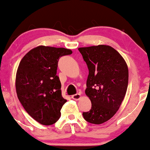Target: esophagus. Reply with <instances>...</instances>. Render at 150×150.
Returning a JSON list of instances; mask_svg holds the SVG:
<instances>
[{
  "label": "esophagus",
  "instance_id": "1",
  "mask_svg": "<svg viewBox=\"0 0 150 150\" xmlns=\"http://www.w3.org/2000/svg\"><path fill=\"white\" fill-rule=\"evenodd\" d=\"M80 98H81V95H80V93H77V94H75V95L72 96V98L76 100H79Z\"/></svg>",
  "mask_w": 150,
  "mask_h": 150
}]
</instances>
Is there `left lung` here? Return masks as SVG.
Masks as SVG:
<instances>
[{
    "instance_id": "1",
    "label": "left lung",
    "mask_w": 150,
    "mask_h": 150,
    "mask_svg": "<svg viewBox=\"0 0 150 150\" xmlns=\"http://www.w3.org/2000/svg\"><path fill=\"white\" fill-rule=\"evenodd\" d=\"M88 66L86 96L91 109L83 112L88 122L100 124L117 112L126 95L129 81L127 64L113 47L98 45L78 49Z\"/></svg>"
}]
</instances>
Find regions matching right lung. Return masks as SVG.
<instances>
[{"label":"right lung","mask_w":150,"mask_h":150,"mask_svg":"<svg viewBox=\"0 0 150 150\" xmlns=\"http://www.w3.org/2000/svg\"><path fill=\"white\" fill-rule=\"evenodd\" d=\"M72 53L68 49L39 46L19 63L16 77L17 96L26 112L41 124L52 125L60 117L67 100L62 96L57 75L58 61Z\"/></svg>","instance_id":"obj_1"}]
</instances>
